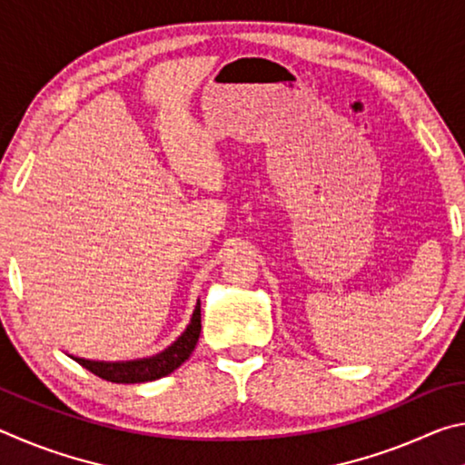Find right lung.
I'll return each instance as SVG.
<instances>
[{"label":"right lung","instance_id":"obj_1","mask_svg":"<svg viewBox=\"0 0 465 465\" xmlns=\"http://www.w3.org/2000/svg\"><path fill=\"white\" fill-rule=\"evenodd\" d=\"M201 334V299H196L194 312L191 322L183 334H180L168 349L152 357L133 359V361H90L82 357H72L75 363L88 369L94 375L102 377V380L113 383H145L155 381L160 377L170 375L174 369H178L184 361L193 355L196 342H199Z\"/></svg>","mask_w":465,"mask_h":465}]
</instances>
